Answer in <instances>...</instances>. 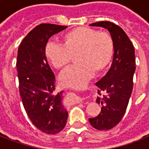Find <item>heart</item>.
Wrapping results in <instances>:
<instances>
[{"instance_id":"obj_1","label":"heart","mask_w":149,"mask_h":149,"mask_svg":"<svg viewBox=\"0 0 149 149\" xmlns=\"http://www.w3.org/2000/svg\"><path fill=\"white\" fill-rule=\"evenodd\" d=\"M61 40L63 45L48 43L45 53L50 64L58 70L67 68L75 57L77 65L60 76V82L65 87H83L93 72L98 73L106 68L114 52V40L106 31L77 27L64 34Z\"/></svg>"}]
</instances>
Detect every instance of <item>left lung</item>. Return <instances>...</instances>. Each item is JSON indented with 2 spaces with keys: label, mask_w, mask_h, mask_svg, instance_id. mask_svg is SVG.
<instances>
[{
  "label": "left lung",
  "mask_w": 149,
  "mask_h": 149,
  "mask_svg": "<svg viewBox=\"0 0 149 149\" xmlns=\"http://www.w3.org/2000/svg\"><path fill=\"white\" fill-rule=\"evenodd\" d=\"M92 26H100L109 31L114 40V55L111 68L97 86L101 96L97 103L101 104V111L97 116L89 118L91 125L98 130H109L118 124L125 115L133 88V74L136 70L134 46L117 24L107 21H98Z\"/></svg>",
  "instance_id": "8db88e82"
}]
</instances>
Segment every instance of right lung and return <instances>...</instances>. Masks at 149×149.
<instances>
[{"instance_id":"1","label":"right lung","mask_w":149,"mask_h":149,"mask_svg":"<svg viewBox=\"0 0 149 149\" xmlns=\"http://www.w3.org/2000/svg\"><path fill=\"white\" fill-rule=\"evenodd\" d=\"M66 28L39 24L26 35L18 48L17 68L22 103L31 122L46 134L61 132L68 119L61 93H54L55 76L45 53L49 38Z\"/></svg>"}]
</instances>
